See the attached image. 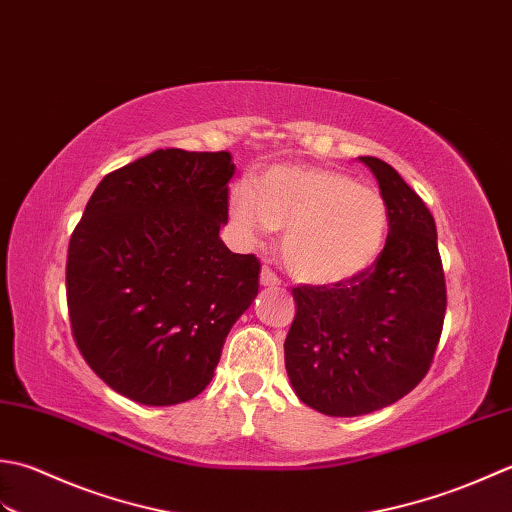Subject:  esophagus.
Masks as SVG:
<instances>
[{"label": "esophagus", "mask_w": 512, "mask_h": 512, "mask_svg": "<svg viewBox=\"0 0 512 512\" xmlns=\"http://www.w3.org/2000/svg\"><path fill=\"white\" fill-rule=\"evenodd\" d=\"M260 285H263V287H278L280 278L269 267H263V271H260Z\"/></svg>", "instance_id": "obj_1"}]
</instances>
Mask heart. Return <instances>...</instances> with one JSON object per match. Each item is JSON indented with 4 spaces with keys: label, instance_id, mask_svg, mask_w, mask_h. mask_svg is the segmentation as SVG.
I'll return each mask as SVG.
<instances>
[{
    "label": "heart",
    "instance_id": "b5f03b06",
    "mask_svg": "<svg viewBox=\"0 0 512 512\" xmlns=\"http://www.w3.org/2000/svg\"><path fill=\"white\" fill-rule=\"evenodd\" d=\"M232 212L245 232L285 229L289 274L338 285L375 265L389 236V205L369 185L329 168L274 165L252 187H236Z\"/></svg>",
    "mask_w": 512,
    "mask_h": 512
}]
</instances>
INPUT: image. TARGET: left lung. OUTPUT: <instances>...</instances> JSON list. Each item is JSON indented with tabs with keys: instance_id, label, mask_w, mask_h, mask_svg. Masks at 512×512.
<instances>
[{
	"instance_id": "left-lung-1",
	"label": "left lung",
	"mask_w": 512,
	"mask_h": 512,
	"mask_svg": "<svg viewBox=\"0 0 512 512\" xmlns=\"http://www.w3.org/2000/svg\"><path fill=\"white\" fill-rule=\"evenodd\" d=\"M389 205L380 258L338 285L291 289L296 318L285 367L298 398L331 417H356L404 398L431 369L446 283L429 207L389 163L360 156Z\"/></svg>"
}]
</instances>
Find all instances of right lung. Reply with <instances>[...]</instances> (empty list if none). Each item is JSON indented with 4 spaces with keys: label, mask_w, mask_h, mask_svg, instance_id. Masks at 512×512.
I'll list each match as a JSON object with an SVG mask.
<instances>
[{
    "label": "right lung",
    "mask_w": 512,
    "mask_h": 512,
    "mask_svg": "<svg viewBox=\"0 0 512 512\" xmlns=\"http://www.w3.org/2000/svg\"><path fill=\"white\" fill-rule=\"evenodd\" d=\"M234 172L229 152L156 150L103 176L70 236L72 338L125 398H196L258 294V258L218 236Z\"/></svg>",
    "instance_id": "1"
}]
</instances>
